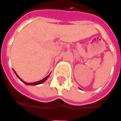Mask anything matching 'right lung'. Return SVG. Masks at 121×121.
I'll list each match as a JSON object with an SVG mask.
<instances>
[{
    "mask_svg": "<svg viewBox=\"0 0 121 121\" xmlns=\"http://www.w3.org/2000/svg\"><path fill=\"white\" fill-rule=\"evenodd\" d=\"M14 72H15V74H16V76H17V78H19V80H21V82H23V83H24V84H25L26 85L35 86V85H38V84H42V83H43V82H45V81H46V80H48V78L49 77V76H50V73H49V74L48 75V76H46V77L45 78H43V79H42L41 80H39V81H38V82H33V83H27V82H25L23 81V80H22V79H21V78L19 77V76L17 75V73H16V72H15V70H14Z\"/></svg>",
    "mask_w": 121,
    "mask_h": 121,
    "instance_id": "add662e5",
    "label": "right lung"
}]
</instances>
